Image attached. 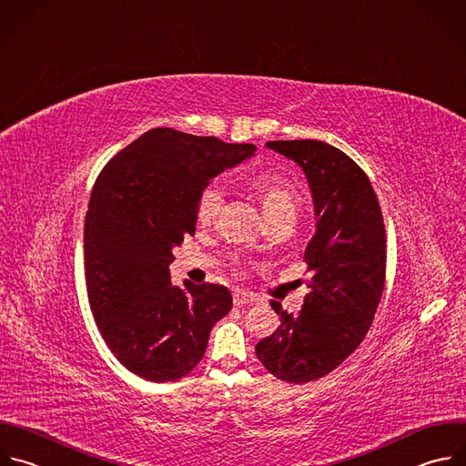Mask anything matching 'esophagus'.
I'll list each match as a JSON object with an SVG mask.
<instances>
[{
	"instance_id": "34e87169",
	"label": "esophagus",
	"mask_w": 466,
	"mask_h": 466,
	"mask_svg": "<svg viewBox=\"0 0 466 466\" xmlns=\"http://www.w3.org/2000/svg\"><path fill=\"white\" fill-rule=\"evenodd\" d=\"M257 299L251 296V294H248V292H235L233 294V303H235V307H244V305H253Z\"/></svg>"
}]
</instances>
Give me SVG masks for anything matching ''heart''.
I'll list each match as a JSON object with an SVG mask.
<instances>
[{
    "label": "heart",
    "mask_w": 466,
    "mask_h": 466,
    "mask_svg": "<svg viewBox=\"0 0 466 466\" xmlns=\"http://www.w3.org/2000/svg\"><path fill=\"white\" fill-rule=\"evenodd\" d=\"M251 187L257 191L264 215L269 217L283 209H296L298 193L294 185L279 174L262 172L251 179ZM224 204V189L220 185H209V187L200 195L197 206V217L200 224H209L217 218L220 208Z\"/></svg>",
    "instance_id": "b5f03b06"
}]
</instances>
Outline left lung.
Returning a JSON list of instances; mask_svg holds the SVG:
<instances>
[{
  "instance_id": "obj_1",
  "label": "left lung",
  "mask_w": 466,
  "mask_h": 466,
  "mask_svg": "<svg viewBox=\"0 0 466 466\" xmlns=\"http://www.w3.org/2000/svg\"><path fill=\"white\" fill-rule=\"evenodd\" d=\"M307 176L316 233L305 248L312 273L298 316L271 301L281 327L255 347L277 379L305 384L329 375L365 338L386 281V228L367 174L336 147L314 141H268Z\"/></svg>"
}]
</instances>
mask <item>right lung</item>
Wrapping results in <instances>:
<instances>
[{"instance_id": "right-lung-1", "label": "right lung", "mask_w": 466, "mask_h": 466, "mask_svg": "<svg viewBox=\"0 0 466 466\" xmlns=\"http://www.w3.org/2000/svg\"><path fill=\"white\" fill-rule=\"evenodd\" d=\"M255 154L154 128L99 174L84 222L89 307L116 358L150 382L185 377L204 358L209 332L233 305L222 285L170 283L172 249L195 235L200 195L215 176Z\"/></svg>"}]
</instances>
